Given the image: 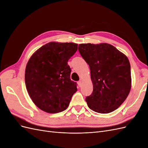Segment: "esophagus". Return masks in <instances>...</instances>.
<instances>
[{"label": "esophagus", "instance_id": "esophagus-1", "mask_svg": "<svg viewBox=\"0 0 148 148\" xmlns=\"http://www.w3.org/2000/svg\"><path fill=\"white\" fill-rule=\"evenodd\" d=\"M82 80H79V81L78 82V86H79V87H81V86H82Z\"/></svg>", "mask_w": 148, "mask_h": 148}]
</instances>
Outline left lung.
<instances>
[{"label": "left lung", "instance_id": "8db88e82", "mask_svg": "<svg viewBox=\"0 0 148 148\" xmlns=\"http://www.w3.org/2000/svg\"><path fill=\"white\" fill-rule=\"evenodd\" d=\"M78 50L91 70L93 91L86 98L88 107L101 114L114 111L127 99L131 89L127 57L107 43L81 44Z\"/></svg>", "mask_w": 148, "mask_h": 148}]
</instances>
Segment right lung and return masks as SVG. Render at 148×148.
<instances>
[{"mask_svg":"<svg viewBox=\"0 0 148 148\" xmlns=\"http://www.w3.org/2000/svg\"><path fill=\"white\" fill-rule=\"evenodd\" d=\"M77 49L75 43L50 42L30 57L25 69V84L39 109L56 114L69 107L77 88L70 78L71 69L67 62Z\"/></svg>","mask_w":148,"mask_h":148,"instance_id":"obj_1","label":"right lung"}]
</instances>
